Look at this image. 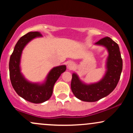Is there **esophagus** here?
I'll return each instance as SVG.
<instances>
[{"label":"esophagus","instance_id":"esophagus-1","mask_svg":"<svg viewBox=\"0 0 133 133\" xmlns=\"http://www.w3.org/2000/svg\"><path fill=\"white\" fill-rule=\"evenodd\" d=\"M74 64L72 63V62H69L68 63V69H73V68H74Z\"/></svg>","mask_w":133,"mask_h":133}]
</instances>
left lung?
Segmentation results:
<instances>
[{"instance_id":"obj_1","label":"left lung","mask_w":133,"mask_h":133,"mask_svg":"<svg viewBox=\"0 0 133 133\" xmlns=\"http://www.w3.org/2000/svg\"><path fill=\"white\" fill-rule=\"evenodd\" d=\"M95 44L106 47L108 52L106 71L99 81L89 84L82 82L77 74L73 73L71 90L74 95L82 101L95 102L109 95L116 87L123 69V60L117 43L106 37Z\"/></svg>"}]
</instances>
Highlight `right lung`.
<instances>
[{
	"label": "right lung",
	"mask_w": 133,
	"mask_h": 133,
	"mask_svg": "<svg viewBox=\"0 0 133 133\" xmlns=\"http://www.w3.org/2000/svg\"><path fill=\"white\" fill-rule=\"evenodd\" d=\"M42 37L39 32H30L20 38L15 45L9 61V74L12 86L17 94L30 103L39 104L49 99L57 80L66 70L65 65L55 67L47 74L43 83L30 82L21 72V58L25 45L34 38Z\"/></svg>",
	"instance_id": "obj_1"
}]
</instances>
